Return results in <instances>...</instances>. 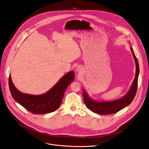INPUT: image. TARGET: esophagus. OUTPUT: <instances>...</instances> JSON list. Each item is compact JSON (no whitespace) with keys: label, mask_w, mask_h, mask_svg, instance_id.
<instances>
[{"label":"esophagus","mask_w":149,"mask_h":149,"mask_svg":"<svg viewBox=\"0 0 149 149\" xmlns=\"http://www.w3.org/2000/svg\"><path fill=\"white\" fill-rule=\"evenodd\" d=\"M77 69V71H78V72H80V71H81V70H82V68H81V67H78Z\"/></svg>","instance_id":"1"}]
</instances>
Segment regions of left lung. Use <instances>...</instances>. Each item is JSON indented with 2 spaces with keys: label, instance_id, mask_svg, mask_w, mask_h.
<instances>
[{
  "label": "left lung",
  "instance_id": "left-lung-1",
  "mask_svg": "<svg viewBox=\"0 0 149 149\" xmlns=\"http://www.w3.org/2000/svg\"><path fill=\"white\" fill-rule=\"evenodd\" d=\"M130 50L132 52L134 59L135 63L136 70L135 78L127 93L122 97L110 101H98L92 99L87 94L86 90H83V97L86 107L93 112L101 115L114 114L124 109L132 102L134 98L138 86V79L139 74V67L138 61L135 55L132 47Z\"/></svg>",
  "mask_w": 149,
  "mask_h": 149
}]
</instances>
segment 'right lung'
<instances>
[{
  "mask_svg": "<svg viewBox=\"0 0 149 149\" xmlns=\"http://www.w3.org/2000/svg\"><path fill=\"white\" fill-rule=\"evenodd\" d=\"M74 71L63 75L47 92L40 95L23 93L18 90L9 77V88L14 100L26 110L35 114L50 113L60 106L65 93L69 84L74 81Z\"/></svg>",
  "mask_w": 149,
  "mask_h": 149,
  "instance_id": "obj_1",
  "label": "right lung"
}]
</instances>
